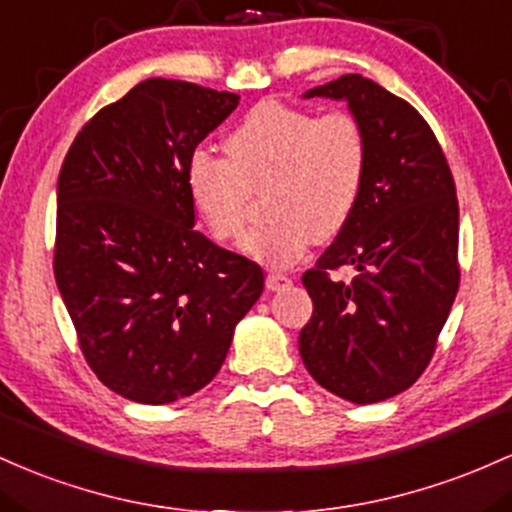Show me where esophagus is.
Returning <instances> with one entry per match:
<instances>
[{
	"mask_svg": "<svg viewBox=\"0 0 512 512\" xmlns=\"http://www.w3.org/2000/svg\"><path fill=\"white\" fill-rule=\"evenodd\" d=\"M290 283H292V280L287 278L285 273H268L266 275V287H268V290H273V292L283 290V287H287Z\"/></svg>",
	"mask_w": 512,
	"mask_h": 512,
	"instance_id": "esophagus-1",
	"label": "esophagus"
}]
</instances>
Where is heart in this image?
Segmentation results:
<instances>
[{
  "label": "heart",
  "mask_w": 512,
  "mask_h": 512,
  "mask_svg": "<svg viewBox=\"0 0 512 512\" xmlns=\"http://www.w3.org/2000/svg\"><path fill=\"white\" fill-rule=\"evenodd\" d=\"M225 147L227 159L198 147L186 162L188 198L217 241L244 232L251 193L261 191L271 217L244 239V251L268 266H290L353 220L365 188L367 140L350 111L317 116L263 101L234 125Z\"/></svg>",
  "instance_id": "heart-1"
}]
</instances>
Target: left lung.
Returning <instances> with one entry per match:
<instances>
[{
  "instance_id": "1",
  "label": "left lung",
  "mask_w": 512,
  "mask_h": 512,
  "mask_svg": "<svg viewBox=\"0 0 512 512\" xmlns=\"http://www.w3.org/2000/svg\"><path fill=\"white\" fill-rule=\"evenodd\" d=\"M343 99L367 140L358 210L302 275L314 302L300 355L321 387L353 404L409 389L433 358L459 287V205L438 137L409 101L360 74L309 89ZM343 265L358 276H331Z\"/></svg>"
}]
</instances>
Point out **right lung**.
<instances>
[{
    "instance_id": "add662e5",
    "label": "right lung",
    "mask_w": 512,
    "mask_h": 512,
    "mask_svg": "<svg viewBox=\"0 0 512 512\" xmlns=\"http://www.w3.org/2000/svg\"><path fill=\"white\" fill-rule=\"evenodd\" d=\"M239 96L145 79L74 137L57 179L55 280L79 348L108 389L171 404L220 372L261 266L195 229L191 152Z\"/></svg>"
}]
</instances>
